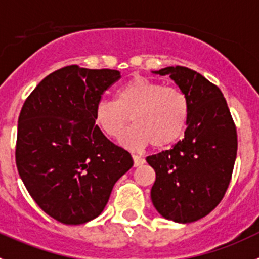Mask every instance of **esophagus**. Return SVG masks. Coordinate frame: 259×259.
Instances as JSON below:
<instances>
[{
    "mask_svg": "<svg viewBox=\"0 0 259 259\" xmlns=\"http://www.w3.org/2000/svg\"><path fill=\"white\" fill-rule=\"evenodd\" d=\"M133 160H134V166L135 167L141 166V165H143L144 162H146V160H144L143 157H141V156H138V155H133Z\"/></svg>",
    "mask_w": 259,
    "mask_h": 259,
    "instance_id": "34e87169",
    "label": "esophagus"
}]
</instances>
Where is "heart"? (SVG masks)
<instances>
[{
  "label": "heart",
  "mask_w": 259,
  "mask_h": 259,
  "mask_svg": "<svg viewBox=\"0 0 259 259\" xmlns=\"http://www.w3.org/2000/svg\"><path fill=\"white\" fill-rule=\"evenodd\" d=\"M190 116V102L174 86H164L143 76H134L116 93V101L97 104L94 121L109 138H121L130 117L135 126L121 139V144L141 150L151 143L166 148L185 133Z\"/></svg>",
  "instance_id": "b5f03b06"
}]
</instances>
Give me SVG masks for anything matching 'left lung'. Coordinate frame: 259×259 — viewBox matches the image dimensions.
Segmentation results:
<instances>
[{"mask_svg": "<svg viewBox=\"0 0 259 259\" xmlns=\"http://www.w3.org/2000/svg\"><path fill=\"white\" fill-rule=\"evenodd\" d=\"M153 73L169 74L179 86L190 102V116L185 138L146 158L156 173L151 199L166 220L195 222L227 191L236 160V126L220 88L196 71L177 66Z\"/></svg>", "mask_w": 259, "mask_h": 259, "instance_id": "obj_1", "label": "left lung"}]
</instances>
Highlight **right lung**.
I'll return each instance as SVG.
<instances>
[{
	"label": "right lung",
	"mask_w": 259,
	"mask_h": 259,
	"mask_svg": "<svg viewBox=\"0 0 259 259\" xmlns=\"http://www.w3.org/2000/svg\"><path fill=\"white\" fill-rule=\"evenodd\" d=\"M120 77L116 69L67 66L46 76L23 104L16 166L32 199L58 222L97 218L134 164L94 121L102 95Z\"/></svg>",
	"instance_id": "1"
}]
</instances>
